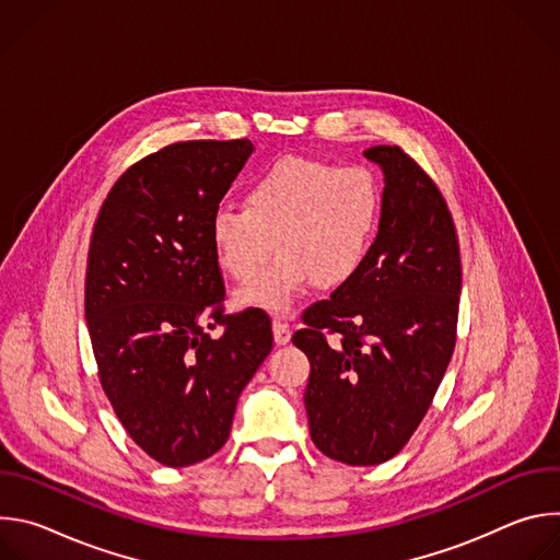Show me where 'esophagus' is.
<instances>
[{"instance_id": "esophagus-1", "label": "esophagus", "mask_w": 560, "mask_h": 560, "mask_svg": "<svg viewBox=\"0 0 560 560\" xmlns=\"http://www.w3.org/2000/svg\"><path fill=\"white\" fill-rule=\"evenodd\" d=\"M272 335H275V341L277 346H285L290 341V326L283 322V318H275L272 322Z\"/></svg>"}]
</instances>
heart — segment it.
<instances>
[{"mask_svg": "<svg viewBox=\"0 0 560 560\" xmlns=\"http://www.w3.org/2000/svg\"><path fill=\"white\" fill-rule=\"evenodd\" d=\"M378 223V190L368 171L326 159L285 156L248 188L244 208H219L210 242L219 268L238 283L255 281L238 305L288 310L314 281L339 288L363 266Z\"/></svg>", "mask_w": 560, "mask_h": 560, "instance_id": "obj_1", "label": "heart"}]
</instances>
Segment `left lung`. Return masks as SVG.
Wrapping results in <instances>:
<instances>
[{"label":"left lung","instance_id":"obj_1","mask_svg":"<svg viewBox=\"0 0 560 560\" xmlns=\"http://www.w3.org/2000/svg\"><path fill=\"white\" fill-rule=\"evenodd\" d=\"M363 154L385 175L376 238L292 337L310 361L312 443L346 465H378L406 447L452 359L460 301L458 236L439 186L401 145Z\"/></svg>","mask_w":560,"mask_h":560}]
</instances>
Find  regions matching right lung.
<instances>
[{"mask_svg": "<svg viewBox=\"0 0 560 560\" xmlns=\"http://www.w3.org/2000/svg\"><path fill=\"white\" fill-rule=\"evenodd\" d=\"M253 150L250 139L156 150L115 182L93 228L86 324L97 374L130 439L166 467L223 447L238 394L272 350L264 310L223 312L210 242Z\"/></svg>", "mask_w": 560, "mask_h": 560, "instance_id": "add662e5", "label": "right lung"}]
</instances>
